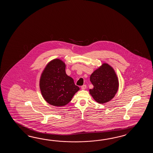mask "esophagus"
<instances>
[{
	"label": "esophagus",
	"instance_id": "34e87169",
	"mask_svg": "<svg viewBox=\"0 0 153 153\" xmlns=\"http://www.w3.org/2000/svg\"><path fill=\"white\" fill-rule=\"evenodd\" d=\"M81 88L82 90H85V89H86V85H84L82 86Z\"/></svg>",
	"mask_w": 153,
	"mask_h": 153
}]
</instances>
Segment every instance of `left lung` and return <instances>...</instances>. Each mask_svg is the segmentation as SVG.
Masks as SVG:
<instances>
[{
  "label": "left lung",
  "instance_id": "left-lung-1",
  "mask_svg": "<svg viewBox=\"0 0 153 153\" xmlns=\"http://www.w3.org/2000/svg\"><path fill=\"white\" fill-rule=\"evenodd\" d=\"M90 81L94 88L90 94L95 101L103 104L114 97L119 88L117 75L113 68L107 63H103L94 71L90 76Z\"/></svg>",
  "mask_w": 153,
  "mask_h": 153
}]
</instances>
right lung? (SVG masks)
<instances>
[{
  "label": "right lung",
  "instance_id": "right-lung-1",
  "mask_svg": "<svg viewBox=\"0 0 153 153\" xmlns=\"http://www.w3.org/2000/svg\"><path fill=\"white\" fill-rule=\"evenodd\" d=\"M65 65L59 59L49 62L40 79V88L42 97L48 103L62 107L72 100L79 88L73 78L65 73Z\"/></svg>",
  "mask_w": 153,
  "mask_h": 153
}]
</instances>
